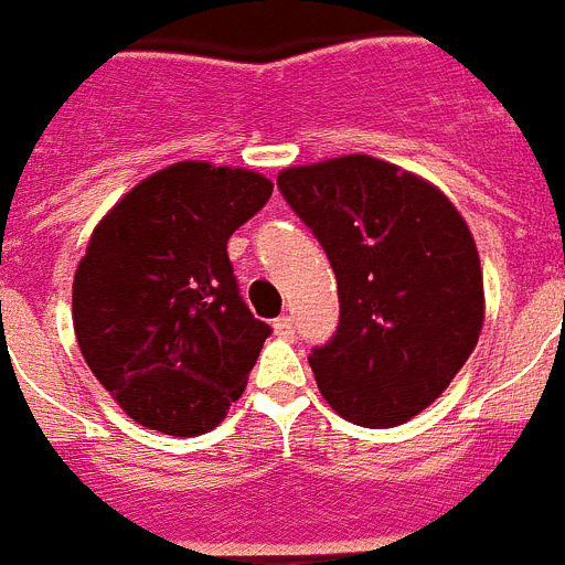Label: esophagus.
<instances>
[{"mask_svg":"<svg viewBox=\"0 0 565 565\" xmlns=\"http://www.w3.org/2000/svg\"><path fill=\"white\" fill-rule=\"evenodd\" d=\"M273 330H275V335H281V339H292V333H296V327H292V316H281V319H275Z\"/></svg>","mask_w":565,"mask_h":565,"instance_id":"obj_1","label":"esophagus"}]
</instances>
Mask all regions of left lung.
I'll use <instances>...</instances> for the list:
<instances>
[{
  "instance_id": "obj_1",
  "label": "left lung",
  "mask_w": 565,
  "mask_h": 565,
  "mask_svg": "<svg viewBox=\"0 0 565 565\" xmlns=\"http://www.w3.org/2000/svg\"><path fill=\"white\" fill-rule=\"evenodd\" d=\"M278 189L339 284V330L310 353L321 396L364 428L414 419L480 341L486 296L466 217L434 183L371 154L290 166Z\"/></svg>"
}]
</instances>
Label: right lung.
<instances>
[{"label":"right lung","instance_id":"1","mask_svg":"<svg viewBox=\"0 0 565 565\" xmlns=\"http://www.w3.org/2000/svg\"><path fill=\"white\" fill-rule=\"evenodd\" d=\"M253 169L180 160L94 226L74 273V333L99 385L143 428H217L269 324L244 305L226 241L269 201Z\"/></svg>","mask_w":565,"mask_h":565}]
</instances>
